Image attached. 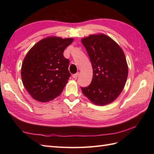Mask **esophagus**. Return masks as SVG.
Here are the masks:
<instances>
[{"label":"esophagus","instance_id":"esophagus-1","mask_svg":"<svg viewBox=\"0 0 154 154\" xmlns=\"http://www.w3.org/2000/svg\"><path fill=\"white\" fill-rule=\"evenodd\" d=\"M79 75V73H77L73 74V75H72V77H73V79H77Z\"/></svg>","mask_w":154,"mask_h":154}]
</instances>
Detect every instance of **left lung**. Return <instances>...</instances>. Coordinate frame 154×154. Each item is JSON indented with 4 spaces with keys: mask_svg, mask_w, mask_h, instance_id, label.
Wrapping results in <instances>:
<instances>
[{
    "mask_svg": "<svg viewBox=\"0 0 154 154\" xmlns=\"http://www.w3.org/2000/svg\"><path fill=\"white\" fill-rule=\"evenodd\" d=\"M92 64L93 76L89 86L81 87L83 94L97 105L113 102L125 85L128 69L122 49L104 34L82 39Z\"/></svg>",
    "mask_w": 154,
    "mask_h": 154,
    "instance_id": "left-lung-1",
    "label": "left lung"
}]
</instances>
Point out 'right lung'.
<instances>
[{"instance_id": "obj_1", "label": "right lung", "mask_w": 154, "mask_h": 154, "mask_svg": "<svg viewBox=\"0 0 154 154\" xmlns=\"http://www.w3.org/2000/svg\"><path fill=\"white\" fill-rule=\"evenodd\" d=\"M73 38L50 37L32 47L22 65L23 85L35 100L48 102L61 93L71 76L63 51Z\"/></svg>"}]
</instances>
